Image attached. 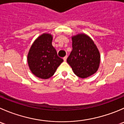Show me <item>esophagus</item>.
Returning a JSON list of instances; mask_svg holds the SVG:
<instances>
[{
    "label": "esophagus",
    "mask_w": 124,
    "mask_h": 124,
    "mask_svg": "<svg viewBox=\"0 0 124 124\" xmlns=\"http://www.w3.org/2000/svg\"><path fill=\"white\" fill-rule=\"evenodd\" d=\"M67 56H65L64 57H63V61H67Z\"/></svg>",
    "instance_id": "obj_1"
}]
</instances>
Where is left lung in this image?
<instances>
[{"label": "left lung", "instance_id": "left-lung-1", "mask_svg": "<svg viewBox=\"0 0 124 124\" xmlns=\"http://www.w3.org/2000/svg\"><path fill=\"white\" fill-rule=\"evenodd\" d=\"M73 50L67 58L74 74L80 78H86L98 71L100 54L90 38L85 34H78L72 38Z\"/></svg>", "mask_w": 124, "mask_h": 124}]
</instances>
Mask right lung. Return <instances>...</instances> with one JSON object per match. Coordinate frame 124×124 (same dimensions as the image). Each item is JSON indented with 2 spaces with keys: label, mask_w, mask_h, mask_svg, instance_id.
Masks as SVG:
<instances>
[{
  "label": "right lung",
  "mask_w": 124,
  "mask_h": 124,
  "mask_svg": "<svg viewBox=\"0 0 124 124\" xmlns=\"http://www.w3.org/2000/svg\"><path fill=\"white\" fill-rule=\"evenodd\" d=\"M52 36L44 34L34 41L28 54V63L32 73L43 79L54 74L63 59L57 56L52 45Z\"/></svg>",
  "instance_id": "1"
}]
</instances>
